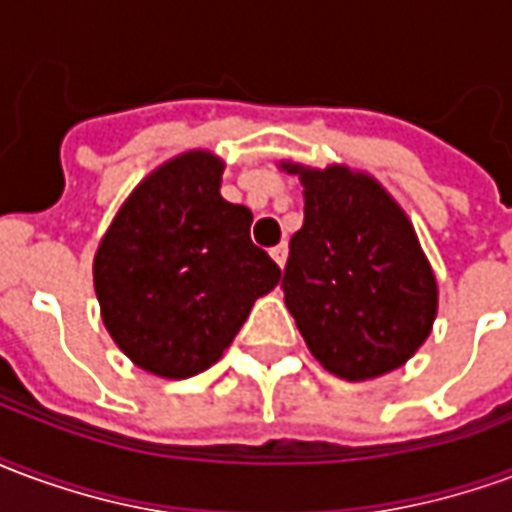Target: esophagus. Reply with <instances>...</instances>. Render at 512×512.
Segmentation results:
<instances>
[{
  "label": "esophagus",
  "mask_w": 512,
  "mask_h": 512,
  "mask_svg": "<svg viewBox=\"0 0 512 512\" xmlns=\"http://www.w3.org/2000/svg\"><path fill=\"white\" fill-rule=\"evenodd\" d=\"M271 257L277 260L279 268H285V263H288V244H279L271 249Z\"/></svg>",
  "instance_id": "34e87169"
}]
</instances>
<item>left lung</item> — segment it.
<instances>
[{
  "mask_svg": "<svg viewBox=\"0 0 512 512\" xmlns=\"http://www.w3.org/2000/svg\"><path fill=\"white\" fill-rule=\"evenodd\" d=\"M279 167L304 186L282 290L312 356L345 381L406 365L439 310V285L406 211L376 178L343 164Z\"/></svg>",
  "mask_w": 512,
  "mask_h": 512,
  "instance_id": "1",
  "label": "left lung"
}]
</instances>
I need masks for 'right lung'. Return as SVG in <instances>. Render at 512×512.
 I'll return each mask as SVG.
<instances>
[{
  "label": "right lung",
  "mask_w": 512,
  "mask_h": 512,
  "mask_svg": "<svg viewBox=\"0 0 512 512\" xmlns=\"http://www.w3.org/2000/svg\"><path fill=\"white\" fill-rule=\"evenodd\" d=\"M224 161L189 150L153 169L93 260L106 332L147 373L191 378L222 359L282 271L252 244V211L219 194Z\"/></svg>",
  "instance_id": "1"
}]
</instances>
